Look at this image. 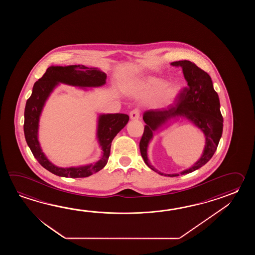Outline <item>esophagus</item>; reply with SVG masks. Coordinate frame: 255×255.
<instances>
[{"label": "esophagus", "mask_w": 255, "mask_h": 255, "mask_svg": "<svg viewBox=\"0 0 255 255\" xmlns=\"http://www.w3.org/2000/svg\"><path fill=\"white\" fill-rule=\"evenodd\" d=\"M129 118L131 120H137L139 119V111L137 109L132 110L129 113Z\"/></svg>", "instance_id": "obj_1"}]
</instances>
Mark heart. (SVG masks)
<instances>
[{"mask_svg":"<svg viewBox=\"0 0 255 255\" xmlns=\"http://www.w3.org/2000/svg\"><path fill=\"white\" fill-rule=\"evenodd\" d=\"M127 92L135 99L153 98L152 108L164 109L171 106L179 98L181 89L178 84H168L165 79L157 76H145L130 82Z\"/></svg>","mask_w":255,"mask_h":255,"instance_id":"heart-1","label":"heart"}]
</instances>
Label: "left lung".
<instances>
[{"mask_svg":"<svg viewBox=\"0 0 255 255\" xmlns=\"http://www.w3.org/2000/svg\"><path fill=\"white\" fill-rule=\"evenodd\" d=\"M170 65L181 67L187 88L180 94L179 103L174 107L144 112L143 120L146 126L139 148L141 156L148 168L159 175L176 177L201 168L212 158L222 137L223 119L220 109V98L213 88L211 76L188 60L173 62ZM179 119L187 120L201 129L206 137V145L201 157L191 167L179 174H164L151 165L147 157V147L156 131L164 129Z\"/></svg>","mask_w":255,"mask_h":255,"instance_id":"obj_1","label":"left lung"}]
</instances>
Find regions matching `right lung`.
<instances>
[{
    "instance_id": "right-lung-1",
    "label": "right lung",
    "mask_w": 255,
    "mask_h": 255,
    "mask_svg": "<svg viewBox=\"0 0 255 255\" xmlns=\"http://www.w3.org/2000/svg\"><path fill=\"white\" fill-rule=\"evenodd\" d=\"M106 80L107 74L98 67H87L82 65H51L43 77L34 83L32 95L25 105L23 131L25 140L33 156L50 172L65 178H86L98 172L107 165L110 155L111 142L128 124L129 120L128 115H98L96 136L102 155L96 162L77 167H58L45 156L38 139L39 122L43 108L51 94L60 84L79 87L87 91V88L103 87Z\"/></svg>"
}]
</instances>
